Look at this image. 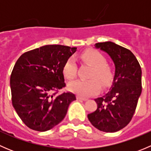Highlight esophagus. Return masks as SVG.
Wrapping results in <instances>:
<instances>
[{
	"label": "esophagus",
	"mask_w": 151,
	"mask_h": 151,
	"mask_svg": "<svg viewBox=\"0 0 151 151\" xmlns=\"http://www.w3.org/2000/svg\"><path fill=\"white\" fill-rule=\"evenodd\" d=\"M77 99L78 100H82V101H87V100H88V99L83 98V97H80V96H77Z\"/></svg>",
	"instance_id": "esophagus-1"
}]
</instances>
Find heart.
I'll use <instances>...</instances> for the list:
<instances>
[{"instance_id": "obj_1", "label": "heart", "mask_w": 151, "mask_h": 151, "mask_svg": "<svg viewBox=\"0 0 151 151\" xmlns=\"http://www.w3.org/2000/svg\"><path fill=\"white\" fill-rule=\"evenodd\" d=\"M81 58L93 66L89 80H77L68 85L70 91L82 97H88L99 93L101 85L106 87L113 79V71L106 63V58L101 52L89 49L82 53ZM77 66L75 59L68 58L63 66V73L67 80H73L77 77ZM99 81H98V80Z\"/></svg>"}]
</instances>
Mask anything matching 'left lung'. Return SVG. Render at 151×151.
Listing matches in <instances>:
<instances>
[{"instance_id": "1", "label": "left lung", "mask_w": 151, "mask_h": 151, "mask_svg": "<svg viewBox=\"0 0 151 151\" xmlns=\"http://www.w3.org/2000/svg\"><path fill=\"white\" fill-rule=\"evenodd\" d=\"M96 48L106 52L113 60L115 73L109 91L95 99L97 109L88 115L91 124L104 132H115L132 120L142 92V70L134 55L112 42H100Z\"/></svg>"}]
</instances>
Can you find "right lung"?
<instances>
[{"label":"right lung","instance_id":"right-lung-1","mask_svg":"<svg viewBox=\"0 0 151 151\" xmlns=\"http://www.w3.org/2000/svg\"><path fill=\"white\" fill-rule=\"evenodd\" d=\"M77 47L45 45L23 53L10 77L12 105L28 128L38 132L52 129L66 116L76 96L57 95L66 86L63 66Z\"/></svg>","mask_w":151,"mask_h":151}]
</instances>
